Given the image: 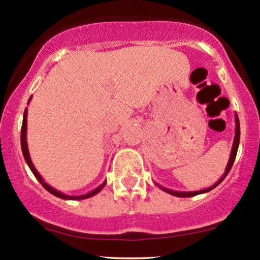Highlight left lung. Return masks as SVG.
<instances>
[{"instance_id":"1","label":"left lung","mask_w":260,"mask_h":260,"mask_svg":"<svg viewBox=\"0 0 260 260\" xmlns=\"http://www.w3.org/2000/svg\"><path fill=\"white\" fill-rule=\"evenodd\" d=\"M238 144H240V121H238L237 115H236V134H235V142H234V145H232L231 156H230L229 164H228V166H226L225 175H223L222 177L220 178V180L217 181L216 183L214 184L213 187L207 188V189H203V190H198V192H176V190H170V189H168V188H162V187H161V189L165 190V192H168L169 194H172V196H176V197H181V198H187V197H194V196H197V194H201V193H205V192H209V190L214 189V188H215V187L217 186V184L221 183L223 178L226 177V175H228L229 172H230V170H231L232 165H234L235 159H236V155H237V150H238Z\"/></svg>"}]
</instances>
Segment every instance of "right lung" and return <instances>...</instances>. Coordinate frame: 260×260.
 <instances>
[{
    "instance_id": "obj_1",
    "label": "right lung",
    "mask_w": 260,
    "mask_h": 260,
    "mask_svg": "<svg viewBox=\"0 0 260 260\" xmlns=\"http://www.w3.org/2000/svg\"><path fill=\"white\" fill-rule=\"evenodd\" d=\"M26 113H28V111H26V109H25V111H24V116H23L22 131H20V145H22V151H23V155H24V159H25V161H26V164H28V166H29V168H30L31 172H32V174H34L35 177L38 178V181L40 182L41 184H43V187L45 188V189H46L47 192L51 193V194L56 196V197H58V198H62V199H73V201H76V199H86V198H89V197H92V196L96 194V193H99L100 190L103 189L104 187H105L106 182H104V183L101 184L100 187H98L96 189H94V190H92V192L88 193V194H84V196H78V197H70V196H66V194H63V193H61V192H58V190L53 189V188H52V187H50L49 184H47V183H45L43 178H41V176L39 175V172L37 171V170H35L34 165H32V162H31V160H30V156H29L28 145H26V138H25V137H26Z\"/></svg>"
}]
</instances>
